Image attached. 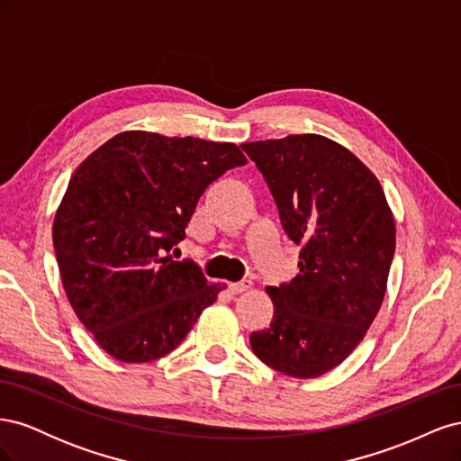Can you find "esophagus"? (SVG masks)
Wrapping results in <instances>:
<instances>
[{
    "instance_id": "obj_1",
    "label": "esophagus",
    "mask_w": 461,
    "mask_h": 461,
    "mask_svg": "<svg viewBox=\"0 0 461 461\" xmlns=\"http://www.w3.org/2000/svg\"><path fill=\"white\" fill-rule=\"evenodd\" d=\"M249 286H252V281H240V283H230L229 285V288H230V292L232 294H240V292H246Z\"/></svg>"
}]
</instances>
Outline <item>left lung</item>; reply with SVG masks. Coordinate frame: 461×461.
<instances>
[{"label":"left lung","mask_w":461,"mask_h":461,"mask_svg":"<svg viewBox=\"0 0 461 461\" xmlns=\"http://www.w3.org/2000/svg\"><path fill=\"white\" fill-rule=\"evenodd\" d=\"M261 171L300 273L267 286L275 315L249 344L265 366L313 379L340 366L381 310L396 227L376 176L319 134L242 144Z\"/></svg>","instance_id":"obj_1"}]
</instances>
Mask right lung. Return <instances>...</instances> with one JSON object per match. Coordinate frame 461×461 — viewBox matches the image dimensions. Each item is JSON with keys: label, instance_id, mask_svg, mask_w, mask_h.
<instances>
[{"label": "right lung", "instance_id": "add662e5", "mask_svg": "<svg viewBox=\"0 0 461 461\" xmlns=\"http://www.w3.org/2000/svg\"><path fill=\"white\" fill-rule=\"evenodd\" d=\"M246 165L239 146L127 131L78 165L53 221L65 294L80 323L124 364L173 352L225 285L169 252L205 188Z\"/></svg>", "mask_w": 461, "mask_h": 461}]
</instances>
